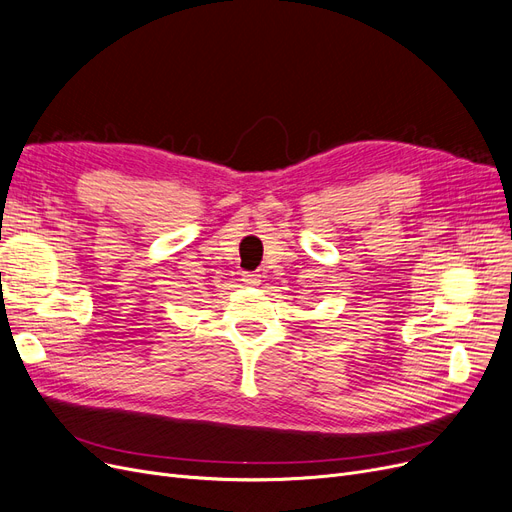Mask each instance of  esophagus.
Returning <instances> with one entry per match:
<instances>
[{
    "mask_svg": "<svg viewBox=\"0 0 512 512\" xmlns=\"http://www.w3.org/2000/svg\"><path fill=\"white\" fill-rule=\"evenodd\" d=\"M243 282H245L247 286H258V284H260V273L245 271V273H243Z\"/></svg>",
    "mask_w": 512,
    "mask_h": 512,
    "instance_id": "1",
    "label": "esophagus"
}]
</instances>
